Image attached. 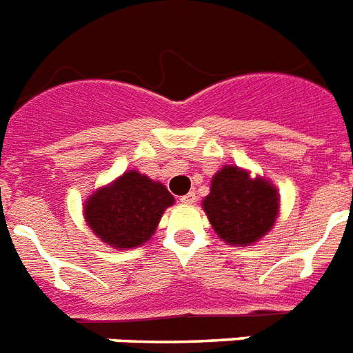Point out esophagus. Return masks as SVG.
<instances>
[{
	"label": "esophagus",
	"mask_w": 353,
	"mask_h": 353,
	"mask_svg": "<svg viewBox=\"0 0 353 353\" xmlns=\"http://www.w3.org/2000/svg\"><path fill=\"white\" fill-rule=\"evenodd\" d=\"M194 201H196V194L194 192H188V194H185V196H181V203L190 205V203H194Z\"/></svg>",
	"instance_id": "esophagus-1"
}]
</instances>
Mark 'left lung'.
<instances>
[{
  "mask_svg": "<svg viewBox=\"0 0 353 353\" xmlns=\"http://www.w3.org/2000/svg\"><path fill=\"white\" fill-rule=\"evenodd\" d=\"M279 192L263 177L238 166H223L212 177L203 210L210 225L229 245H251L273 229Z\"/></svg>",
  "mask_w": 353,
  "mask_h": 353,
  "instance_id": "left-lung-1",
  "label": "left lung"
}]
</instances>
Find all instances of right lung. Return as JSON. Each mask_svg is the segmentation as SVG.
Listing matches in <instances>:
<instances>
[{
    "label": "right lung",
    "mask_w": 353,
    "mask_h": 353,
    "mask_svg": "<svg viewBox=\"0 0 353 353\" xmlns=\"http://www.w3.org/2000/svg\"><path fill=\"white\" fill-rule=\"evenodd\" d=\"M170 205L174 196L163 183L128 170L91 194L84 205V218L104 243L115 249H133L152 238Z\"/></svg>",
    "instance_id": "right-lung-1"
}]
</instances>
